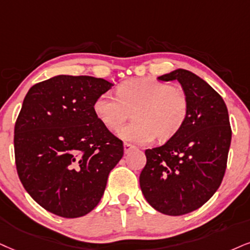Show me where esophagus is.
I'll list each match as a JSON object with an SVG mask.
<instances>
[{
  "instance_id": "obj_1",
  "label": "esophagus",
  "mask_w": 250,
  "mask_h": 250,
  "mask_svg": "<svg viewBox=\"0 0 250 250\" xmlns=\"http://www.w3.org/2000/svg\"><path fill=\"white\" fill-rule=\"evenodd\" d=\"M135 147L133 146V145H131V144H128V143H125L124 144V152H125V154H127L128 152H130V150H132V149H134Z\"/></svg>"
}]
</instances>
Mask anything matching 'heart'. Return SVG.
Masks as SVG:
<instances>
[{
	"mask_svg": "<svg viewBox=\"0 0 250 250\" xmlns=\"http://www.w3.org/2000/svg\"><path fill=\"white\" fill-rule=\"evenodd\" d=\"M94 111L105 127L116 131L133 111L134 120L120 128L125 141L147 145L158 137L168 140L186 124L189 101L174 85L154 79L130 80L117 89V96L104 92L95 100Z\"/></svg>",
	"mask_w": 250,
	"mask_h": 250,
	"instance_id": "b5f03b06",
	"label": "heart"
}]
</instances>
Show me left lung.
<instances>
[{
    "label": "left lung",
    "instance_id": "8db88e82",
    "mask_svg": "<svg viewBox=\"0 0 250 250\" xmlns=\"http://www.w3.org/2000/svg\"><path fill=\"white\" fill-rule=\"evenodd\" d=\"M177 80L189 101L186 124L160 147L146 149L139 181L145 198L168 215L190 213L220 187L232 139L229 111L219 94L186 69L159 76Z\"/></svg>",
    "mask_w": 250,
    "mask_h": 250
}]
</instances>
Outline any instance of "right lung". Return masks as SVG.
<instances>
[{
  "label": "right lung",
  "mask_w": 250,
  "mask_h": 250,
  "mask_svg": "<svg viewBox=\"0 0 250 250\" xmlns=\"http://www.w3.org/2000/svg\"><path fill=\"white\" fill-rule=\"evenodd\" d=\"M112 83L58 75L27 91L15 124V161L27 193L51 213L79 218L96 208L123 141L94 111Z\"/></svg>",
  "instance_id": "obj_1"
}]
</instances>
